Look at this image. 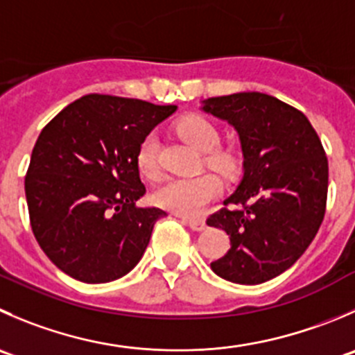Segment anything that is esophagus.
Listing matches in <instances>:
<instances>
[{
  "mask_svg": "<svg viewBox=\"0 0 355 355\" xmlns=\"http://www.w3.org/2000/svg\"><path fill=\"white\" fill-rule=\"evenodd\" d=\"M178 218L184 220L185 223H187L189 227H191L192 230H198V232H201V230L206 229V223L205 220H198V218H189V216H182V215H177Z\"/></svg>",
  "mask_w": 355,
  "mask_h": 355,
  "instance_id": "obj_1",
  "label": "esophagus"
}]
</instances>
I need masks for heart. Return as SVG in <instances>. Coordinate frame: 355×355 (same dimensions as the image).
<instances>
[{"label": "heart", "instance_id": "obj_1", "mask_svg": "<svg viewBox=\"0 0 355 355\" xmlns=\"http://www.w3.org/2000/svg\"><path fill=\"white\" fill-rule=\"evenodd\" d=\"M177 133L191 144L199 153L206 154L205 161L208 166L218 173L232 175L236 171V157L229 150L215 149L218 146V130L205 116H187L177 123ZM137 166L146 178L156 180L161 175L159 168V142L156 133L144 137L137 150ZM222 192V184L211 173H199L187 178H170L154 192V201L164 209L178 215L194 216L205 209L208 202L216 199Z\"/></svg>", "mask_w": 355, "mask_h": 355}]
</instances>
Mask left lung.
I'll use <instances>...</instances> for the list:
<instances>
[{
    "label": "left lung",
    "mask_w": 355,
    "mask_h": 355,
    "mask_svg": "<svg viewBox=\"0 0 355 355\" xmlns=\"http://www.w3.org/2000/svg\"><path fill=\"white\" fill-rule=\"evenodd\" d=\"M201 111L239 135L243 178L209 227L225 230L230 250L211 270L236 284H260L288 270L324 218L328 159L304 112L260 92L206 98Z\"/></svg>",
    "instance_id": "1"
}]
</instances>
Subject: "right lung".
Listing matches in <instances>:
<instances>
[{"label":"right lung","instance_id":"obj_1","mask_svg":"<svg viewBox=\"0 0 355 355\" xmlns=\"http://www.w3.org/2000/svg\"><path fill=\"white\" fill-rule=\"evenodd\" d=\"M177 105L85 95L40 133L26 175L31 227L46 257L81 283H111L140 261L166 211L137 208L144 137Z\"/></svg>","mask_w":355,"mask_h":355}]
</instances>
